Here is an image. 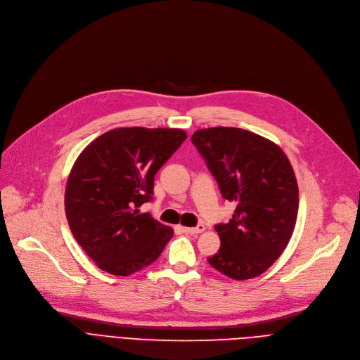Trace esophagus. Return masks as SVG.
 <instances>
[{"label": "esophagus", "instance_id": "esophagus-1", "mask_svg": "<svg viewBox=\"0 0 360 360\" xmlns=\"http://www.w3.org/2000/svg\"><path fill=\"white\" fill-rule=\"evenodd\" d=\"M184 229V232L186 234H190V236H198V234H200V232H203L205 231V225L203 224H199L198 226H184L183 228Z\"/></svg>", "mask_w": 360, "mask_h": 360}]
</instances>
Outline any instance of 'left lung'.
<instances>
[{
	"instance_id": "obj_1",
	"label": "left lung",
	"mask_w": 360,
	"mask_h": 360,
	"mask_svg": "<svg viewBox=\"0 0 360 360\" xmlns=\"http://www.w3.org/2000/svg\"><path fill=\"white\" fill-rule=\"evenodd\" d=\"M193 145L218 181L221 195L237 207L207 262L234 281L264 273L286 248L297 224L300 192L293 168L274 142L240 128L196 131Z\"/></svg>"
}]
</instances>
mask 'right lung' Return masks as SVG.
<instances>
[{
  "label": "right lung",
  "mask_w": 360,
  "mask_h": 360,
  "mask_svg": "<svg viewBox=\"0 0 360 360\" xmlns=\"http://www.w3.org/2000/svg\"><path fill=\"white\" fill-rule=\"evenodd\" d=\"M186 138L181 129L117 128L78 155L65 214L77 243L101 270L128 276L154 263L174 236L139 206L153 200L157 172Z\"/></svg>",
  "instance_id": "add662e5"
}]
</instances>
